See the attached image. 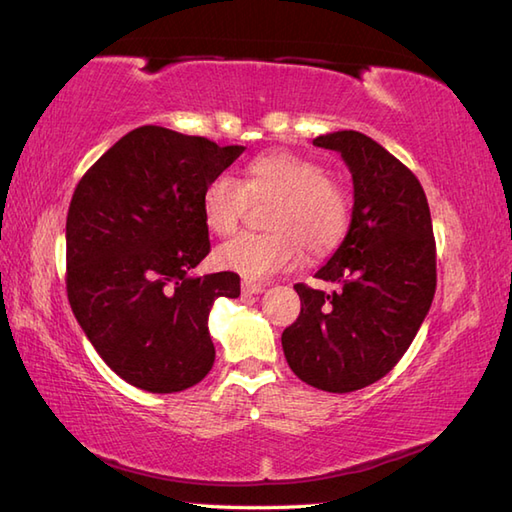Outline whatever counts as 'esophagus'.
Wrapping results in <instances>:
<instances>
[{
	"label": "esophagus",
	"instance_id": "obj_1",
	"mask_svg": "<svg viewBox=\"0 0 512 512\" xmlns=\"http://www.w3.org/2000/svg\"><path fill=\"white\" fill-rule=\"evenodd\" d=\"M264 290H266L264 284H253V281H244V284H242L244 295H262Z\"/></svg>",
	"mask_w": 512,
	"mask_h": 512
}]
</instances>
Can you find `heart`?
I'll use <instances>...</instances> for the list:
<instances>
[{
    "instance_id": "1",
    "label": "heart",
    "mask_w": 512,
    "mask_h": 512,
    "mask_svg": "<svg viewBox=\"0 0 512 512\" xmlns=\"http://www.w3.org/2000/svg\"><path fill=\"white\" fill-rule=\"evenodd\" d=\"M250 200H275L270 233H244L217 248L215 264L244 279H266L295 268L303 248L328 255L350 228L352 200L319 160L295 151H268L246 165L244 182L220 173L202 191V217L211 233L226 237L242 224Z\"/></svg>"
}]
</instances>
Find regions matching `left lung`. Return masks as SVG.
I'll return each mask as SVG.
<instances>
[{
  "label": "left lung",
  "instance_id": "left-lung-1",
  "mask_svg": "<svg viewBox=\"0 0 512 512\" xmlns=\"http://www.w3.org/2000/svg\"><path fill=\"white\" fill-rule=\"evenodd\" d=\"M312 145L339 151L352 171L350 231L306 284L297 321L281 334L286 361L303 383L332 394L363 389L409 350L436 295V239L422 184L398 158L361 132H334Z\"/></svg>",
  "mask_w": 512,
  "mask_h": 512
}]
</instances>
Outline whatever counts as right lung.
<instances>
[{
	"mask_svg": "<svg viewBox=\"0 0 512 512\" xmlns=\"http://www.w3.org/2000/svg\"><path fill=\"white\" fill-rule=\"evenodd\" d=\"M145 125L85 171L65 222V288L94 350L129 385L189 389L211 372L209 312L235 273L191 277L209 255L202 191L242 154Z\"/></svg>",
	"mask_w": 512,
	"mask_h": 512,
	"instance_id": "obj_1",
	"label": "right lung"
}]
</instances>
